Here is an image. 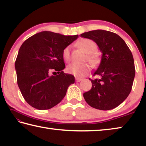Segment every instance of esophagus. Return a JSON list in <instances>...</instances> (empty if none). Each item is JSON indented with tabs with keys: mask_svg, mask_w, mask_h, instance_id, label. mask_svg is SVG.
<instances>
[{
	"mask_svg": "<svg viewBox=\"0 0 146 146\" xmlns=\"http://www.w3.org/2000/svg\"><path fill=\"white\" fill-rule=\"evenodd\" d=\"M82 80V78H79V77H75V80L76 82H80L81 80Z\"/></svg>",
	"mask_w": 146,
	"mask_h": 146,
	"instance_id": "obj_1",
	"label": "esophagus"
}]
</instances>
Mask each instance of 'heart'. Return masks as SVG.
<instances>
[{
	"label": "heart",
	"instance_id": "heart-1",
	"mask_svg": "<svg viewBox=\"0 0 146 146\" xmlns=\"http://www.w3.org/2000/svg\"><path fill=\"white\" fill-rule=\"evenodd\" d=\"M77 46L85 53H87L88 60L94 65L99 62V56L95 50L97 48V44L89 38H82L77 42ZM62 57L64 60L68 61L70 58V46L66 47L62 51ZM91 70V65L89 63L78 64L71 63L68 65L66 71L68 73L77 76H84Z\"/></svg>",
	"mask_w": 146,
	"mask_h": 146
}]
</instances>
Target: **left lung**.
Listing matches in <instances>:
<instances>
[{"label":"left lung","mask_w":146,"mask_h":146,"mask_svg":"<svg viewBox=\"0 0 146 146\" xmlns=\"http://www.w3.org/2000/svg\"><path fill=\"white\" fill-rule=\"evenodd\" d=\"M80 36L93 40L102 52L99 66L90 79L91 90L83 94L89 105L97 110H110L122 103L129 95L135 75L134 59L127 44L117 34L97 29Z\"/></svg>","instance_id":"obj_1"}]
</instances>
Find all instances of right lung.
Wrapping results in <instances>:
<instances>
[{
  "label": "right lung",
  "mask_w": 146,
  "mask_h": 146,
  "mask_svg": "<svg viewBox=\"0 0 146 146\" xmlns=\"http://www.w3.org/2000/svg\"><path fill=\"white\" fill-rule=\"evenodd\" d=\"M78 36L42 31L22 44L15 65L17 84L24 100L33 108H52L61 102L69 86L75 82V76L62 71L66 66L62 51ZM52 70L57 71L58 75L50 76Z\"/></svg>",
  "instance_id": "obj_1"
}]
</instances>
